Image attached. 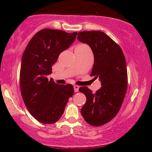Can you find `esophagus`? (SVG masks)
Returning a JSON list of instances; mask_svg holds the SVG:
<instances>
[{"label":"esophagus","instance_id":"esophagus-1","mask_svg":"<svg viewBox=\"0 0 152 152\" xmlns=\"http://www.w3.org/2000/svg\"><path fill=\"white\" fill-rule=\"evenodd\" d=\"M79 88H80V87H79L78 86H77V85H75V86H74V91H75V93L78 92Z\"/></svg>","mask_w":152,"mask_h":152}]
</instances>
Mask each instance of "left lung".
Instances as JSON below:
<instances>
[{"label":"left lung","mask_w":152,"mask_h":152,"mask_svg":"<svg viewBox=\"0 0 152 152\" xmlns=\"http://www.w3.org/2000/svg\"><path fill=\"white\" fill-rule=\"evenodd\" d=\"M77 39L88 44L94 55L91 76L101 82V88L93 93L86 86L79 91L86 97L81 113L87 123L103 125L120 111L127 88V71L123 52L110 37L101 31L78 32Z\"/></svg>","instance_id":"1"}]
</instances>
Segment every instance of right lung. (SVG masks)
Returning <instances> with one entry per match:
<instances>
[{"mask_svg": "<svg viewBox=\"0 0 152 152\" xmlns=\"http://www.w3.org/2000/svg\"><path fill=\"white\" fill-rule=\"evenodd\" d=\"M77 34L43 29L34 35L23 54L20 92L29 112L41 123L58 121L74 94L72 85L55 84L47 76L52 73V66L59 54L74 42Z\"/></svg>", "mask_w": 152, "mask_h": 152, "instance_id": "add662e5", "label": "right lung"}]
</instances>
